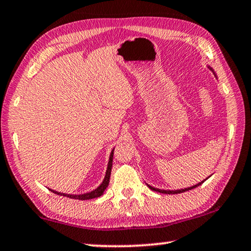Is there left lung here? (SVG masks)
<instances>
[{"mask_svg":"<svg viewBox=\"0 0 251 251\" xmlns=\"http://www.w3.org/2000/svg\"><path fill=\"white\" fill-rule=\"evenodd\" d=\"M206 180V178H205ZM204 180V181H205ZM204 181H202V182H200V183H198L197 185H193V186H191V188H188V189H183V190H176V191H166V190H160V189H155V188H153V186H151V185H149V188L150 189H152L153 191H156V192H160V193H166V194H176V193H182V192H185V191H189V190H192V189H194V188H197V186H199V185H201L202 183H203Z\"/></svg>","mask_w":251,"mask_h":251,"instance_id":"left-lung-1","label":"left lung"}]
</instances>
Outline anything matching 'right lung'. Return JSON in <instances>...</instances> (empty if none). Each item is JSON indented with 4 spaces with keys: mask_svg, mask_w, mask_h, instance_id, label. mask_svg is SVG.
Returning a JSON list of instances; mask_svg holds the SVG:
<instances>
[{
    "mask_svg": "<svg viewBox=\"0 0 251 251\" xmlns=\"http://www.w3.org/2000/svg\"><path fill=\"white\" fill-rule=\"evenodd\" d=\"M113 154H114V151L110 154L109 162H108V168H107L106 176H105L104 181H102L101 184L99 185L96 190L91 191V192H89V193L80 194V196H71V194L60 193V192H57V191H53V190H51V192H53L55 194H60V196H63V197H68L70 199H77V200H89V199H95V198L100 197L101 194L104 193V191L106 190L107 186H108V184H109V177H110V172H111V166H113Z\"/></svg>",
    "mask_w": 251,
    "mask_h": 251,
    "instance_id": "right-lung-1",
    "label": "right lung"
}]
</instances>
